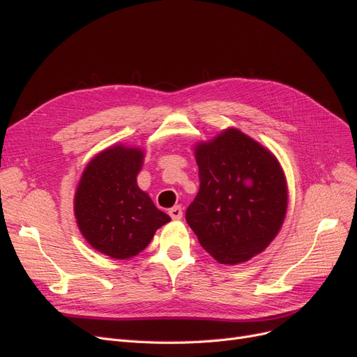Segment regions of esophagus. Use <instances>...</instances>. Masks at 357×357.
<instances>
[{
  "label": "esophagus",
  "instance_id": "esophagus-1",
  "mask_svg": "<svg viewBox=\"0 0 357 357\" xmlns=\"http://www.w3.org/2000/svg\"><path fill=\"white\" fill-rule=\"evenodd\" d=\"M168 214L171 215V219H172V220H180V219L183 218V208L180 207V205H176V207L169 208Z\"/></svg>",
  "mask_w": 357,
  "mask_h": 357
}]
</instances>
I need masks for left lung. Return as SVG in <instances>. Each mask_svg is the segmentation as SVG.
<instances>
[{"label": "left lung", "mask_w": 357, "mask_h": 357, "mask_svg": "<svg viewBox=\"0 0 357 357\" xmlns=\"http://www.w3.org/2000/svg\"><path fill=\"white\" fill-rule=\"evenodd\" d=\"M199 192L186 222L204 250L235 265L265 250L282 228L287 186L282 167L265 147L228 129L195 149Z\"/></svg>", "instance_id": "1"}]
</instances>
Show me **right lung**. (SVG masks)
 <instances>
[{
	"label": "right lung",
	"mask_w": 357,
	"mask_h": 357,
	"mask_svg": "<svg viewBox=\"0 0 357 357\" xmlns=\"http://www.w3.org/2000/svg\"><path fill=\"white\" fill-rule=\"evenodd\" d=\"M143 165L139 149L116 146L86 167L74 198L80 232L93 248L113 259L137 256L169 215L155 207L138 188Z\"/></svg>",
	"instance_id": "right-lung-1"
}]
</instances>
